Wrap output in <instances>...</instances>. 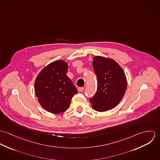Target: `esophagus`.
I'll return each instance as SVG.
<instances>
[{
	"label": "esophagus",
	"instance_id": "obj_1",
	"mask_svg": "<svg viewBox=\"0 0 160 160\" xmlns=\"http://www.w3.org/2000/svg\"><path fill=\"white\" fill-rule=\"evenodd\" d=\"M78 91L79 92H82L84 90V88H83V87L82 88H79L78 89Z\"/></svg>",
	"mask_w": 160,
	"mask_h": 160
}]
</instances>
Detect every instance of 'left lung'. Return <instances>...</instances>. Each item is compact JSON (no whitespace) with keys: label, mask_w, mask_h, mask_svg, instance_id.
Segmentation results:
<instances>
[{"label":"left lung","mask_w":160,"mask_h":160,"mask_svg":"<svg viewBox=\"0 0 160 160\" xmlns=\"http://www.w3.org/2000/svg\"><path fill=\"white\" fill-rule=\"evenodd\" d=\"M93 68L97 77L98 88L90 98L92 107L100 112L112 110L121 102L126 91L124 71L113 59L102 56L93 57Z\"/></svg>","instance_id":"obj_1"}]
</instances>
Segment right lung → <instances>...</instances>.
I'll list each match as a JSON object with an SVG mask.
<instances>
[{
  "label": "right lung",
  "mask_w": 160,
  "mask_h": 160,
  "mask_svg": "<svg viewBox=\"0 0 160 160\" xmlns=\"http://www.w3.org/2000/svg\"><path fill=\"white\" fill-rule=\"evenodd\" d=\"M68 63L58 60L47 65L36 78L34 91L40 105L54 114L65 112L73 95L78 93L76 87L67 75Z\"/></svg>",
  "instance_id": "obj_1"
}]
</instances>
